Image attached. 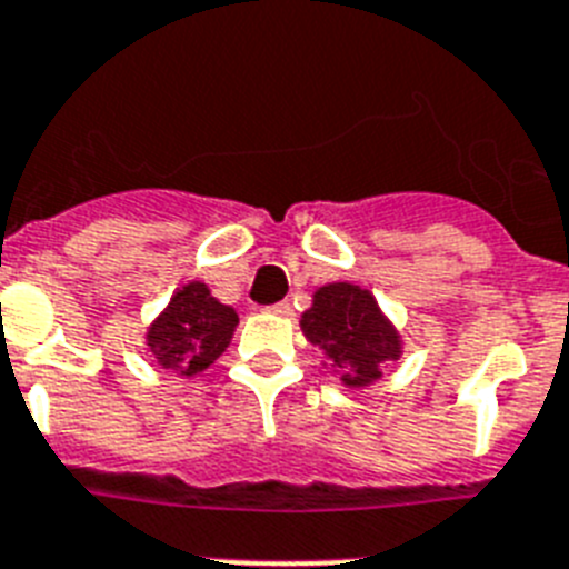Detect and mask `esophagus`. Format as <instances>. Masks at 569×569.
Segmentation results:
<instances>
[{
	"instance_id": "34e87169",
	"label": "esophagus",
	"mask_w": 569,
	"mask_h": 569,
	"mask_svg": "<svg viewBox=\"0 0 569 569\" xmlns=\"http://www.w3.org/2000/svg\"><path fill=\"white\" fill-rule=\"evenodd\" d=\"M271 315H292V303L289 300H280V303H274V307H269Z\"/></svg>"
}]
</instances>
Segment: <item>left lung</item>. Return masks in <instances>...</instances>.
<instances>
[{"instance_id":"obj_1","label":"left lung","mask_w":569,"mask_h":569,"mask_svg":"<svg viewBox=\"0 0 569 569\" xmlns=\"http://www.w3.org/2000/svg\"><path fill=\"white\" fill-rule=\"evenodd\" d=\"M300 327L315 347H321L341 370V381L365 388L381 376V365L402 352V343L379 303L367 289L352 283H329L315 292L312 309Z\"/></svg>"}]
</instances>
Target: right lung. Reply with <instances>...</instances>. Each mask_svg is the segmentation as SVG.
<instances>
[{
    "label": "right lung",
    "instance_id": "right-lung-1",
    "mask_svg": "<svg viewBox=\"0 0 569 569\" xmlns=\"http://www.w3.org/2000/svg\"><path fill=\"white\" fill-rule=\"evenodd\" d=\"M237 321V312L211 298L208 286L188 283L170 298V307L150 327L147 347L167 370L196 376L226 352Z\"/></svg>",
    "mask_w": 569,
    "mask_h": 569
}]
</instances>
